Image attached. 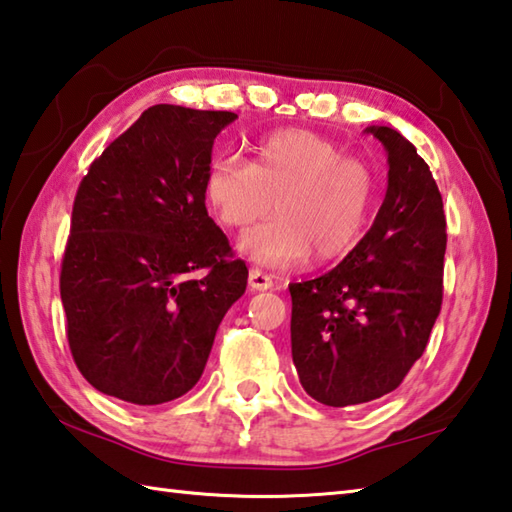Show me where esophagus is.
I'll return each instance as SVG.
<instances>
[{"label":"esophagus","mask_w":512,"mask_h":512,"mask_svg":"<svg viewBox=\"0 0 512 512\" xmlns=\"http://www.w3.org/2000/svg\"><path fill=\"white\" fill-rule=\"evenodd\" d=\"M249 287H252V291H269L274 287V280H271L265 271L252 269L249 271Z\"/></svg>","instance_id":"1"}]
</instances>
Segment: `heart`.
I'll list each match as a JSON object with an SVG mask.
<instances>
[{
    "mask_svg": "<svg viewBox=\"0 0 512 512\" xmlns=\"http://www.w3.org/2000/svg\"><path fill=\"white\" fill-rule=\"evenodd\" d=\"M218 223L245 232L274 205V221L245 234L238 249L269 269L338 260L360 243L375 203V176L336 141L311 130H278L249 145V159L216 156L203 181Z\"/></svg>",
    "mask_w": 512,
    "mask_h": 512,
    "instance_id": "obj_1",
    "label": "heart"
}]
</instances>
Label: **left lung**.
Listing matches in <instances>:
<instances>
[{
	"label": "left lung",
	"mask_w": 512,
	"mask_h": 512,
	"mask_svg": "<svg viewBox=\"0 0 512 512\" xmlns=\"http://www.w3.org/2000/svg\"><path fill=\"white\" fill-rule=\"evenodd\" d=\"M387 150V194L360 243L325 276L289 285L291 358L327 406L378 400L422 356L442 307V194L415 145L369 125Z\"/></svg>",
	"instance_id": "8db88e82"
}]
</instances>
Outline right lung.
<instances>
[{"label":"right lung","mask_w":512,"mask_h":512,"mask_svg":"<svg viewBox=\"0 0 512 512\" xmlns=\"http://www.w3.org/2000/svg\"><path fill=\"white\" fill-rule=\"evenodd\" d=\"M236 119L152 106L83 176L59 289L72 358L97 391L139 406L181 398L245 294L247 267L203 194L214 139ZM196 268L206 276L187 281Z\"/></svg>","instance_id":"1"}]
</instances>
